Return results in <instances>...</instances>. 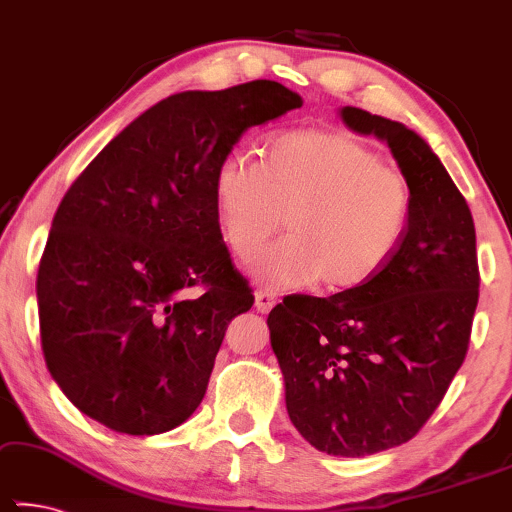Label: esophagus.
Returning <instances> with one entry per match:
<instances>
[{"label":"esophagus","instance_id":"1","mask_svg":"<svg viewBox=\"0 0 512 512\" xmlns=\"http://www.w3.org/2000/svg\"><path fill=\"white\" fill-rule=\"evenodd\" d=\"M277 305V295L270 293V291H258L256 293V309L261 311V314H268V311Z\"/></svg>","mask_w":512,"mask_h":512}]
</instances>
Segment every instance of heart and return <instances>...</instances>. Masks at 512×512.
Masks as SVG:
<instances>
[{"label": "heart", "instance_id": "heart-1", "mask_svg": "<svg viewBox=\"0 0 512 512\" xmlns=\"http://www.w3.org/2000/svg\"><path fill=\"white\" fill-rule=\"evenodd\" d=\"M221 240L270 291L321 281L330 291L376 277L409 235L416 194L399 168L344 131L298 129L274 136L263 161L231 150L214 170Z\"/></svg>", "mask_w": 512, "mask_h": 512}]
</instances>
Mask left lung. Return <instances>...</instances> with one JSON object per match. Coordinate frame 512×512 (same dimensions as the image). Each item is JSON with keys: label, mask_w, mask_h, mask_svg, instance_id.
Returning a JSON list of instances; mask_svg holds the SVG:
<instances>
[{"label": "left lung", "mask_w": 512, "mask_h": 512, "mask_svg": "<svg viewBox=\"0 0 512 512\" xmlns=\"http://www.w3.org/2000/svg\"><path fill=\"white\" fill-rule=\"evenodd\" d=\"M339 115L385 140L411 180L409 235L362 286L291 295L268 325L295 429L321 453L365 457L413 439L441 404L469 351L480 274L471 210L432 147L362 108Z\"/></svg>", "instance_id": "1"}]
</instances>
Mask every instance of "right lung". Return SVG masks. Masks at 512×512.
<instances>
[{
  "instance_id": "obj_1",
  "label": "right lung",
  "mask_w": 512,
  "mask_h": 512,
  "mask_svg": "<svg viewBox=\"0 0 512 512\" xmlns=\"http://www.w3.org/2000/svg\"><path fill=\"white\" fill-rule=\"evenodd\" d=\"M274 80L180 92L117 133L59 203L36 277L41 348L73 406L150 436L203 402L254 295L214 212V170L249 127L300 108ZM203 285L198 299L186 291Z\"/></svg>"
}]
</instances>
